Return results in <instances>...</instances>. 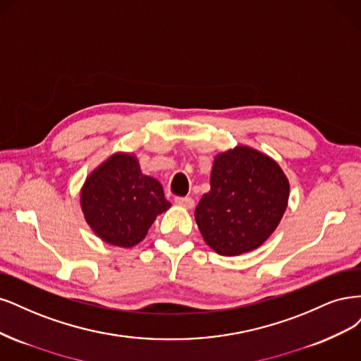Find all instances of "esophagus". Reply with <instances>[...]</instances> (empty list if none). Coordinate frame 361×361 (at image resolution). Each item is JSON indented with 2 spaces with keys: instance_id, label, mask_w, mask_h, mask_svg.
<instances>
[{
  "instance_id": "34e87169",
  "label": "esophagus",
  "mask_w": 361,
  "mask_h": 361,
  "mask_svg": "<svg viewBox=\"0 0 361 361\" xmlns=\"http://www.w3.org/2000/svg\"><path fill=\"white\" fill-rule=\"evenodd\" d=\"M176 204L185 208V210H192L195 207V201L189 196H183V197H176Z\"/></svg>"
}]
</instances>
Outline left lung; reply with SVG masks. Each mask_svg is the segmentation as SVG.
<instances>
[{
	"mask_svg": "<svg viewBox=\"0 0 361 361\" xmlns=\"http://www.w3.org/2000/svg\"><path fill=\"white\" fill-rule=\"evenodd\" d=\"M210 188L196 205L195 220L204 241L224 257L262 246L281 224L289 200L282 168L247 145L214 157Z\"/></svg>",
	"mask_w": 361,
	"mask_h": 361,
	"instance_id": "left-lung-1",
	"label": "left lung"
}]
</instances>
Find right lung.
Segmentation results:
<instances>
[{"mask_svg": "<svg viewBox=\"0 0 361 361\" xmlns=\"http://www.w3.org/2000/svg\"><path fill=\"white\" fill-rule=\"evenodd\" d=\"M161 184L144 176L133 153H115L80 189V208L94 234L112 246L141 243L156 217L169 210Z\"/></svg>", "mask_w": 361, "mask_h": 361, "instance_id": "right-lung-1", "label": "right lung"}]
</instances>
